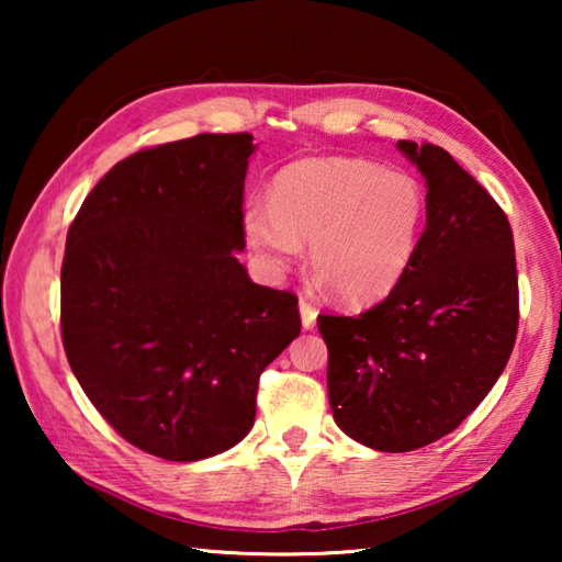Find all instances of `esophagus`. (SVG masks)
<instances>
[{"instance_id":"34e87169","label":"esophagus","mask_w":562,"mask_h":562,"mask_svg":"<svg viewBox=\"0 0 562 562\" xmlns=\"http://www.w3.org/2000/svg\"><path fill=\"white\" fill-rule=\"evenodd\" d=\"M300 317H302V327L304 329H315L317 327V310L307 302H300Z\"/></svg>"}]
</instances>
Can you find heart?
<instances>
[{
    "mask_svg": "<svg viewBox=\"0 0 562 562\" xmlns=\"http://www.w3.org/2000/svg\"><path fill=\"white\" fill-rule=\"evenodd\" d=\"M424 215V188L404 170L359 158H304L272 178L268 205H245L243 235L270 272L292 268L310 243V270L331 297L369 307L412 268Z\"/></svg>",
    "mask_w": 562,
    "mask_h": 562,
    "instance_id": "obj_1",
    "label": "heart"
}]
</instances>
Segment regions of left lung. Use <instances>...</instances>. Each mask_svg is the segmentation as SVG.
<instances>
[{
  "mask_svg": "<svg viewBox=\"0 0 562 562\" xmlns=\"http://www.w3.org/2000/svg\"><path fill=\"white\" fill-rule=\"evenodd\" d=\"M396 146L426 180V227L412 268L359 317H317L337 426L386 453L451 434L498 382L518 331L506 213L443 148Z\"/></svg>",
  "mask_w": 562,
  "mask_h": 562,
  "instance_id": "1",
  "label": "left lung"
}]
</instances>
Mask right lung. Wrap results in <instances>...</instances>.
Returning <instances> with one entry per match:
<instances>
[{"label": "right lung", "mask_w": 562, "mask_h": 562, "mask_svg": "<svg viewBox=\"0 0 562 562\" xmlns=\"http://www.w3.org/2000/svg\"><path fill=\"white\" fill-rule=\"evenodd\" d=\"M250 133H201L113 166L66 235L61 339L99 414L136 449L201 461L255 424L297 297L247 278Z\"/></svg>", "instance_id": "obj_1"}]
</instances>
